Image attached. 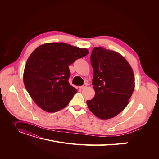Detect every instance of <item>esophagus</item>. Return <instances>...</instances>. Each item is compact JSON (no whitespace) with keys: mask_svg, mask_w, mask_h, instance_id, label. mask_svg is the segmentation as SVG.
<instances>
[{"mask_svg":"<svg viewBox=\"0 0 159 159\" xmlns=\"http://www.w3.org/2000/svg\"><path fill=\"white\" fill-rule=\"evenodd\" d=\"M86 87H87V84H84L83 86H79V88H80V89H84V88H86Z\"/></svg>","mask_w":159,"mask_h":159,"instance_id":"obj_1","label":"esophagus"}]
</instances>
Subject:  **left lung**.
<instances>
[{"label": "left lung", "instance_id": "left-lung-1", "mask_svg": "<svg viewBox=\"0 0 159 159\" xmlns=\"http://www.w3.org/2000/svg\"><path fill=\"white\" fill-rule=\"evenodd\" d=\"M90 60L95 95L86 101L88 106L98 118L111 119L128 104L135 88L134 73L122 55L102 47L93 49Z\"/></svg>", "mask_w": 159, "mask_h": 159}]
</instances>
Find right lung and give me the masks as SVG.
I'll return each mask as SVG.
<instances>
[{
  "instance_id": "right-lung-1",
  "label": "right lung",
  "mask_w": 159,
  "mask_h": 159,
  "mask_svg": "<svg viewBox=\"0 0 159 159\" xmlns=\"http://www.w3.org/2000/svg\"><path fill=\"white\" fill-rule=\"evenodd\" d=\"M88 53L86 48L63 43L44 44L31 53L23 80L28 93L42 110L54 113L69 104L77 93L68 82L69 66Z\"/></svg>"
}]
</instances>
